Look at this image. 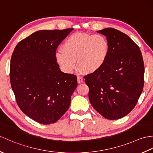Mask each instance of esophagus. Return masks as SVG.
<instances>
[{"instance_id": "34e87169", "label": "esophagus", "mask_w": 153, "mask_h": 153, "mask_svg": "<svg viewBox=\"0 0 153 153\" xmlns=\"http://www.w3.org/2000/svg\"><path fill=\"white\" fill-rule=\"evenodd\" d=\"M83 79L82 78V77L81 76H78L77 77V82H78L79 83H82L83 82Z\"/></svg>"}]
</instances>
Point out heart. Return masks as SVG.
Listing matches in <instances>:
<instances>
[{
	"label": "heart",
	"mask_w": 153,
	"mask_h": 153,
	"mask_svg": "<svg viewBox=\"0 0 153 153\" xmlns=\"http://www.w3.org/2000/svg\"><path fill=\"white\" fill-rule=\"evenodd\" d=\"M109 44L102 35L76 33L68 37L57 51L56 59L65 73L70 74L76 68L86 74L98 71L105 63Z\"/></svg>",
	"instance_id": "obj_1"
}]
</instances>
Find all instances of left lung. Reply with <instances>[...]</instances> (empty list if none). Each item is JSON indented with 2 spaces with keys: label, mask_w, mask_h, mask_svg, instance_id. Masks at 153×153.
<instances>
[{
  "label": "left lung",
  "mask_w": 153,
  "mask_h": 153,
  "mask_svg": "<svg viewBox=\"0 0 153 153\" xmlns=\"http://www.w3.org/2000/svg\"><path fill=\"white\" fill-rule=\"evenodd\" d=\"M109 44L105 63L84 76L93 107L104 118L118 120L134 109L144 85V63L137 45L128 35L108 27L97 31Z\"/></svg>",
  "instance_id": "obj_1"
}]
</instances>
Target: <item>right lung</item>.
Returning a JSON list of instances; mask_svg holds the SVG:
<instances>
[{
	"instance_id": "1",
	"label": "right lung",
	"mask_w": 153,
	"mask_h": 153,
	"mask_svg": "<svg viewBox=\"0 0 153 153\" xmlns=\"http://www.w3.org/2000/svg\"><path fill=\"white\" fill-rule=\"evenodd\" d=\"M73 30H41L19 42L11 57L10 79L16 102L42 124L55 123L69 108L77 76L61 71L58 45Z\"/></svg>"
}]
</instances>
